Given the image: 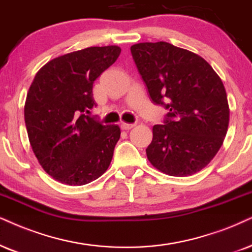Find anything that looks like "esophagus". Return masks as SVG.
Returning a JSON list of instances; mask_svg holds the SVG:
<instances>
[{
    "instance_id": "esophagus-1",
    "label": "esophagus",
    "mask_w": 252,
    "mask_h": 252,
    "mask_svg": "<svg viewBox=\"0 0 252 252\" xmlns=\"http://www.w3.org/2000/svg\"><path fill=\"white\" fill-rule=\"evenodd\" d=\"M133 126H135V124H132V123H121V128H122L123 130H130V129H132Z\"/></svg>"
}]
</instances>
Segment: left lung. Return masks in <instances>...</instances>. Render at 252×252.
<instances>
[{
	"mask_svg": "<svg viewBox=\"0 0 252 252\" xmlns=\"http://www.w3.org/2000/svg\"><path fill=\"white\" fill-rule=\"evenodd\" d=\"M131 53L152 101L170 110L165 124L152 128L149 161L172 177L201 171L228 131L230 109L221 78L202 57L166 41L135 44Z\"/></svg>",
	"mask_w": 252,
	"mask_h": 252,
	"instance_id": "1",
	"label": "left lung"
}]
</instances>
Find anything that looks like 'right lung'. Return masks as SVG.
<instances>
[{"mask_svg":"<svg viewBox=\"0 0 252 252\" xmlns=\"http://www.w3.org/2000/svg\"><path fill=\"white\" fill-rule=\"evenodd\" d=\"M116 45L92 46L59 56L37 72L24 104L29 142L43 170L69 186H81L109 167L119 126L86 115L95 106L93 84L119 58Z\"/></svg>","mask_w":252,"mask_h":252,"instance_id":"add662e5","label":"right lung"}]
</instances>
